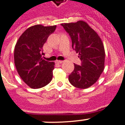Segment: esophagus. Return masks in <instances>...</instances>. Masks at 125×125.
I'll return each mask as SVG.
<instances>
[{"mask_svg":"<svg viewBox=\"0 0 125 125\" xmlns=\"http://www.w3.org/2000/svg\"><path fill=\"white\" fill-rule=\"evenodd\" d=\"M63 62V61H62V60H56V63H58V64H61V63H62Z\"/></svg>","mask_w":125,"mask_h":125,"instance_id":"obj_1","label":"esophagus"}]
</instances>
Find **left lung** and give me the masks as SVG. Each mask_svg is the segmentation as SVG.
<instances>
[{
  "mask_svg": "<svg viewBox=\"0 0 125 125\" xmlns=\"http://www.w3.org/2000/svg\"><path fill=\"white\" fill-rule=\"evenodd\" d=\"M69 33L72 47L79 53L81 65H74V69L69 76L72 85L87 89L96 83L105 67V52L101 38L89 24L83 20L61 24Z\"/></svg>",
  "mask_w": 125,
  "mask_h": 125,
  "instance_id": "left-lung-1",
  "label": "left lung"
}]
</instances>
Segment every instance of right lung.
<instances>
[{"mask_svg":"<svg viewBox=\"0 0 125 125\" xmlns=\"http://www.w3.org/2000/svg\"><path fill=\"white\" fill-rule=\"evenodd\" d=\"M56 26L35 25L26 29L15 47L14 61L19 76L32 89H40L52 78L54 63L42 58L43 46Z\"/></svg>","mask_w":125,"mask_h":125,"instance_id":"obj_1","label":"right lung"}]
</instances>
